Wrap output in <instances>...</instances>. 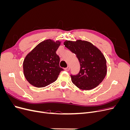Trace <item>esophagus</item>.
<instances>
[{
    "instance_id": "1",
    "label": "esophagus",
    "mask_w": 130,
    "mask_h": 130,
    "mask_svg": "<svg viewBox=\"0 0 130 130\" xmlns=\"http://www.w3.org/2000/svg\"><path fill=\"white\" fill-rule=\"evenodd\" d=\"M69 69H70V67L69 66H68L67 67L64 68V70H66V71H69Z\"/></svg>"
}]
</instances>
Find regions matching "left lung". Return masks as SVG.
Masks as SVG:
<instances>
[{"mask_svg":"<svg viewBox=\"0 0 130 130\" xmlns=\"http://www.w3.org/2000/svg\"><path fill=\"white\" fill-rule=\"evenodd\" d=\"M63 44L76 55L80 62L79 73L70 75L73 83L82 90L97 87L107 74L106 60L103 54L91 43L86 41H66Z\"/></svg>","mask_w":130,"mask_h":130,"instance_id":"8db88e82","label":"left lung"}]
</instances>
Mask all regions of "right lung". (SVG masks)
I'll list each match as a JSON object with an SVG mask.
<instances>
[{
  "label": "right lung",
  "mask_w": 130,
  "mask_h": 130,
  "mask_svg": "<svg viewBox=\"0 0 130 130\" xmlns=\"http://www.w3.org/2000/svg\"><path fill=\"white\" fill-rule=\"evenodd\" d=\"M61 42L46 40L41 42L26 56L23 72L26 80L36 87H44L55 81L63 69L56 53Z\"/></svg>",
  "instance_id": "right-lung-1"
}]
</instances>
